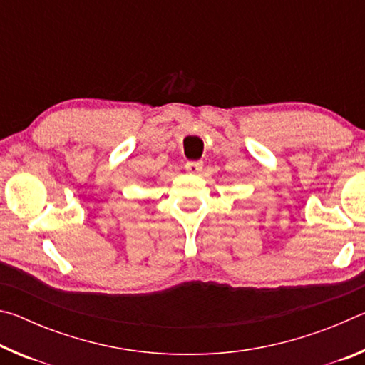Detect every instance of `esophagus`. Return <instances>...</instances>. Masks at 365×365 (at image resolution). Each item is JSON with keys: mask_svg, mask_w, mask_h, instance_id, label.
Segmentation results:
<instances>
[{"mask_svg": "<svg viewBox=\"0 0 365 365\" xmlns=\"http://www.w3.org/2000/svg\"><path fill=\"white\" fill-rule=\"evenodd\" d=\"M185 169H187L190 174H197V172L202 170V160H188L185 164Z\"/></svg>", "mask_w": 365, "mask_h": 365, "instance_id": "esophagus-1", "label": "esophagus"}]
</instances>
